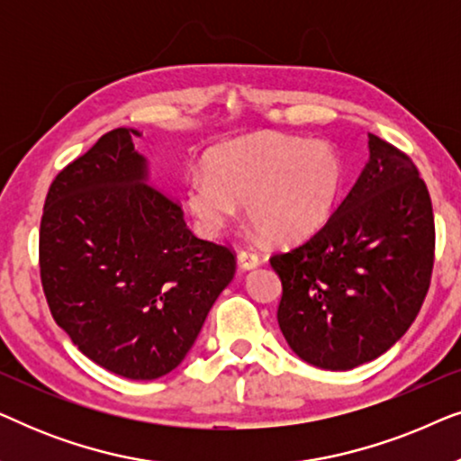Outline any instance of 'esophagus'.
<instances>
[{"label":"esophagus","instance_id":"obj_1","mask_svg":"<svg viewBox=\"0 0 461 461\" xmlns=\"http://www.w3.org/2000/svg\"><path fill=\"white\" fill-rule=\"evenodd\" d=\"M237 258H239V264H241V268H245V270L256 268L258 264H260V256H258L254 249H241Z\"/></svg>","mask_w":461,"mask_h":461}]
</instances>
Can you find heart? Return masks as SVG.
<instances>
[{"label":"heart","instance_id":"1","mask_svg":"<svg viewBox=\"0 0 461 461\" xmlns=\"http://www.w3.org/2000/svg\"><path fill=\"white\" fill-rule=\"evenodd\" d=\"M344 166L321 140L258 134L212 150L205 174L188 178L186 201L201 229L216 235L245 203L248 218L273 241L321 229L338 203Z\"/></svg>","mask_w":461,"mask_h":461}]
</instances>
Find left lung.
Wrapping results in <instances>:
<instances>
[{
	"label": "left lung",
	"instance_id": "left-lung-1",
	"mask_svg": "<svg viewBox=\"0 0 461 461\" xmlns=\"http://www.w3.org/2000/svg\"><path fill=\"white\" fill-rule=\"evenodd\" d=\"M270 264L295 355L331 371L384 355L418 317L434 267L432 201L411 157L369 134V163L338 210Z\"/></svg>",
	"mask_w": 461,
	"mask_h": 461
}]
</instances>
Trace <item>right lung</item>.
I'll list each match as a JSON object with an SVG mask.
<instances>
[{
    "label": "right lung",
    "instance_id": "add662e5",
    "mask_svg": "<svg viewBox=\"0 0 461 461\" xmlns=\"http://www.w3.org/2000/svg\"><path fill=\"white\" fill-rule=\"evenodd\" d=\"M134 130L106 131L50 185L40 276L50 312L87 358L130 380L180 365L235 276L230 245L193 235L180 203L144 182Z\"/></svg>",
    "mask_w": 461,
    "mask_h": 461
}]
</instances>
